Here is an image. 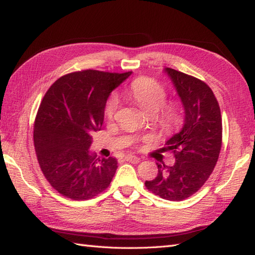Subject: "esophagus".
Masks as SVG:
<instances>
[{"mask_svg": "<svg viewBox=\"0 0 255 255\" xmlns=\"http://www.w3.org/2000/svg\"><path fill=\"white\" fill-rule=\"evenodd\" d=\"M125 160L128 161V162H131V163H139L140 162V158L136 155H131V154H128L125 156Z\"/></svg>", "mask_w": 255, "mask_h": 255, "instance_id": "34e87169", "label": "esophagus"}]
</instances>
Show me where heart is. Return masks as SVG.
I'll use <instances>...</instances> for the list:
<instances>
[{"label":"heart","instance_id":"heart-1","mask_svg":"<svg viewBox=\"0 0 255 255\" xmlns=\"http://www.w3.org/2000/svg\"><path fill=\"white\" fill-rule=\"evenodd\" d=\"M129 94L137 103L140 110L145 115L155 117L156 124L165 133L177 130L183 123V112L176 102L164 104L166 101L165 89L149 78H140L131 84ZM119 106V100L116 95L108 99L105 106V116L112 118Z\"/></svg>","mask_w":255,"mask_h":255}]
</instances>
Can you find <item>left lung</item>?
I'll return each mask as SVG.
<instances>
[{"label": "left lung", "instance_id": "obj_1", "mask_svg": "<svg viewBox=\"0 0 255 255\" xmlns=\"http://www.w3.org/2000/svg\"><path fill=\"white\" fill-rule=\"evenodd\" d=\"M184 110L183 127L166 140L173 151L172 166L156 163L158 175L145 186L167 200H183L204 185L217 163L223 138V123L218 102L203 81L174 69L165 68Z\"/></svg>", "mask_w": 255, "mask_h": 255}]
</instances>
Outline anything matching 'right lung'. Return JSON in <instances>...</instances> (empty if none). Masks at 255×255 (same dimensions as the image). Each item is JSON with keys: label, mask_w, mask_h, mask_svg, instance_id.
<instances>
[{"label": "right lung", "mask_w": 255, "mask_h": 255, "mask_svg": "<svg viewBox=\"0 0 255 255\" xmlns=\"http://www.w3.org/2000/svg\"><path fill=\"white\" fill-rule=\"evenodd\" d=\"M131 73H70L42 99L34 127L35 150L47 181L63 196L90 199L111 184L117 160L96 159L89 149L92 134L104 122L108 96Z\"/></svg>", "instance_id": "add662e5"}]
</instances>
